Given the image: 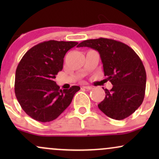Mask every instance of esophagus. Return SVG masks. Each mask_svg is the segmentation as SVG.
I'll return each mask as SVG.
<instances>
[{"instance_id":"1","label":"esophagus","mask_w":159,"mask_h":159,"mask_svg":"<svg viewBox=\"0 0 159 159\" xmlns=\"http://www.w3.org/2000/svg\"><path fill=\"white\" fill-rule=\"evenodd\" d=\"M84 89H87V90H92L93 87H90V86H84Z\"/></svg>"}]
</instances>
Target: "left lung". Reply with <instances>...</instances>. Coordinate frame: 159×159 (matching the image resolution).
<instances>
[{"label":"left lung","instance_id":"8db88e82","mask_svg":"<svg viewBox=\"0 0 159 159\" xmlns=\"http://www.w3.org/2000/svg\"><path fill=\"white\" fill-rule=\"evenodd\" d=\"M78 47L98 51L106 80L113 85L110 90L103 88L105 97L98 105V108L117 120L132 114L145 96L147 74L139 56L125 43L106 38L84 40Z\"/></svg>","mask_w":159,"mask_h":159}]
</instances>
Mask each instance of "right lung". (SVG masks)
<instances>
[{"label": "right lung", "mask_w": 159, "mask_h": 159, "mask_svg": "<svg viewBox=\"0 0 159 159\" xmlns=\"http://www.w3.org/2000/svg\"><path fill=\"white\" fill-rule=\"evenodd\" d=\"M77 42L49 40L25 53L16 71L15 93L21 108L36 121L55 120L72 102L78 86L62 90L54 78L63 65V58Z\"/></svg>", "instance_id": "add662e5"}]
</instances>
